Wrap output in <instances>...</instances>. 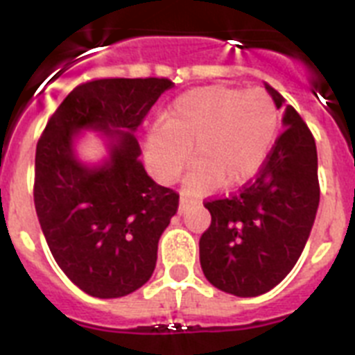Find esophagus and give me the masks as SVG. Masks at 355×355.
I'll return each mask as SVG.
<instances>
[{"instance_id":"1","label":"esophagus","mask_w":355,"mask_h":355,"mask_svg":"<svg viewBox=\"0 0 355 355\" xmlns=\"http://www.w3.org/2000/svg\"><path fill=\"white\" fill-rule=\"evenodd\" d=\"M193 205H196V200H192V199H190V197H187V196H184V193H181L180 209H178V211H180V215H183V213L187 211V209L190 208V206H193Z\"/></svg>"}]
</instances>
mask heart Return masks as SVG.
<instances>
[{
  "mask_svg": "<svg viewBox=\"0 0 355 355\" xmlns=\"http://www.w3.org/2000/svg\"><path fill=\"white\" fill-rule=\"evenodd\" d=\"M279 131V108L261 89L209 85L175 97L147 131L144 150L153 174L171 183L190 162L187 183L205 192L245 184L261 171Z\"/></svg>",
  "mask_w": 355,
  "mask_h": 355,
  "instance_id": "1",
  "label": "heart"
}]
</instances>
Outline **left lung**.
<instances>
[{"label":"left lung","instance_id":"1","mask_svg":"<svg viewBox=\"0 0 355 355\" xmlns=\"http://www.w3.org/2000/svg\"><path fill=\"white\" fill-rule=\"evenodd\" d=\"M277 108L284 97L265 83ZM261 171L238 193L206 202L211 225L199 241L200 266L218 290L258 297L277 286L300 258L320 202L316 144L288 105Z\"/></svg>","mask_w":355,"mask_h":355}]
</instances>
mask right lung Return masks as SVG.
Returning <instances> with one entry per match:
<instances>
[{
  "label": "right lung",
  "instance_id": "add662e5",
  "mask_svg": "<svg viewBox=\"0 0 355 355\" xmlns=\"http://www.w3.org/2000/svg\"><path fill=\"white\" fill-rule=\"evenodd\" d=\"M167 78H110L83 83L46 124L35 153L37 216L53 258L85 293L119 299L155 272L158 241L180 196L155 183L139 159L135 131L165 90ZM83 130L101 132L107 158L81 162Z\"/></svg>",
  "mask_w": 355,
  "mask_h": 355
}]
</instances>
